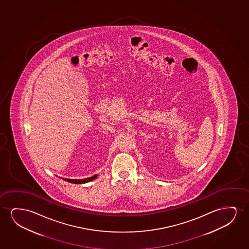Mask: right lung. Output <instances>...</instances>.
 <instances>
[{"mask_svg": "<svg viewBox=\"0 0 249 249\" xmlns=\"http://www.w3.org/2000/svg\"><path fill=\"white\" fill-rule=\"evenodd\" d=\"M97 176H98V175L96 174V175L92 176V177L84 178V179H70V178H64V179H65V181H68L70 183H72V184H85V183H88V182H90V181L95 179Z\"/></svg>", "mask_w": 249, "mask_h": 249, "instance_id": "add662e5", "label": "right lung"}]
</instances>
